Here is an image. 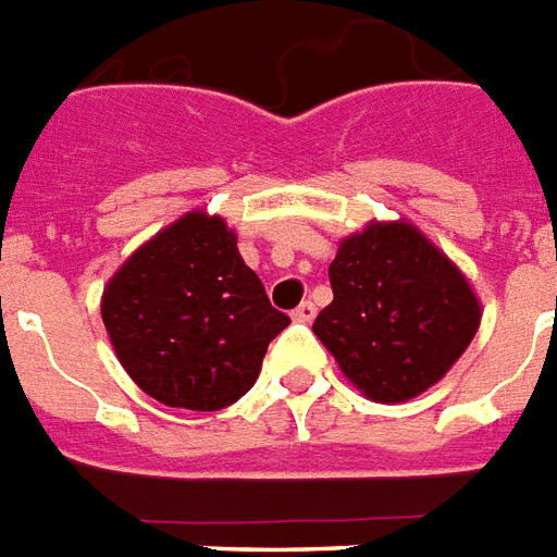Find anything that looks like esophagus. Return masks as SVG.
Returning <instances> with one entry per match:
<instances>
[{
	"label": "esophagus",
	"mask_w": 557,
	"mask_h": 557,
	"mask_svg": "<svg viewBox=\"0 0 557 557\" xmlns=\"http://www.w3.org/2000/svg\"><path fill=\"white\" fill-rule=\"evenodd\" d=\"M293 319H296V322H313V319H315L313 301H301V305L293 310Z\"/></svg>",
	"instance_id": "1"
}]
</instances>
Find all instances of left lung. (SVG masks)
Segmentation results:
<instances>
[{"label": "left lung", "mask_w": 557, "mask_h": 557, "mask_svg": "<svg viewBox=\"0 0 557 557\" xmlns=\"http://www.w3.org/2000/svg\"><path fill=\"white\" fill-rule=\"evenodd\" d=\"M327 275L333 301L313 333L373 403H408L437 385L483 319L460 267L405 218L345 235Z\"/></svg>", "instance_id": "left-lung-1"}]
</instances>
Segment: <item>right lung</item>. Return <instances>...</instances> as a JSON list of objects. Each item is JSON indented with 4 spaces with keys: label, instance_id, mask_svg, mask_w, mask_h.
I'll return each instance as SVG.
<instances>
[{
    "label": "right lung",
    "instance_id": "1",
    "mask_svg": "<svg viewBox=\"0 0 557 557\" xmlns=\"http://www.w3.org/2000/svg\"><path fill=\"white\" fill-rule=\"evenodd\" d=\"M100 313L137 388L186 411L242 399L267 345L290 324L244 264L235 230L207 209L140 244L102 287Z\"/></svg>",
    "mask_w": 557,
    "mask_h": 557
}]
</instances>
